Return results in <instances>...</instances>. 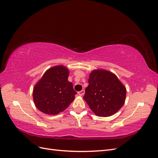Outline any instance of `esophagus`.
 <instances>
[{"label":"esophagus","instance_id":"esophagus-1","mask_svg":"<svg viewBox=\"0 0 158 158\" xmlns=\"http://www.w3.org/2000/svg\"><path fill=\"white\" fill-rule=\"evenodd\" d=\"M84 94H85V91H84V90H82V91L78 92V94H79V95H80V96H83Z\"/></svg>","mask_w":158,"mask_h":158}]
</instances>
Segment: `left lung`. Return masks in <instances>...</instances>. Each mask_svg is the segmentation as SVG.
I'll return each mask as SVG.
<instances>
[{"label":"left lung","mask_w":158,"mask_h":158,"mask_svg":"<svg viewBox=\"0 0 158 158\" xmlns=\"http://www.w3.org/2000/svg\"><path fill=\"white\" fill-rule=\"evenodd\" d=\"M88 82L83 98L97 116H112L124 105L127 89L114 73L106 70H94L90 73Z\"/></svg>","instance_id":"1"}]
</instances>
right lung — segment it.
I'll return each mask as SVG.
<instances>
[{
  "label": "right lung",
  "mask_w": 158,
  "mask_h": 158,
  "mask_svg": "<svg viewBox=\"0 0 158 158\" xmlns=\"http://www.w3.org/2000/svg\"><path fill=\"white\" fill-rule=\"evenodd\" d=\"M69 70L57 65L47 70L33 90L37 109L45 114L56 115L65 110L75 98L77 92L68 81Z\"/></svg>",
  "instance_id": "add662e5"
}]
</instances>
